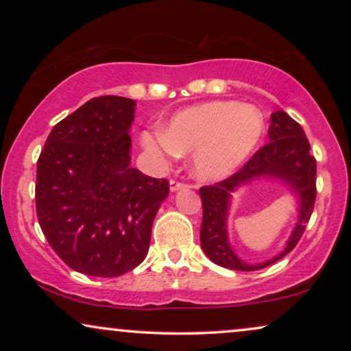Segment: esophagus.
Masks as SVG:
<instances>
[{"label": "esophagus", "mask_w": 351, "mask_h": 351, "mask_svg": "<svg viewBox=\"0 0 351 351\" xmlns=\"http://www.w3.org/2000/svg\"><path fill=\"white\" fill-rule=\"evenodd\" d=\"M189 184H185V182H180L177 179H172L171 180V190L172 191H177V190H182V189H189Z\"/></svg>", "instance_id": "obj_1"}]
</instances>
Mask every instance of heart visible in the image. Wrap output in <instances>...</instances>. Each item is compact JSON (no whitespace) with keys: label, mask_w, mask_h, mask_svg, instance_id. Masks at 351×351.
<instances>
[{"label":"heart","mask_w":351,"mask_h":351,"mask_svg":"<svg viewBox=\"0 0 351 351\" xmlns=\"http://www.w3.org/2000/svg\"><path fill=\"white\" fill-rule=\"evenodd\" d=\"M265 134L261 110L234 100H214L177 112L162 129L143 132L147 150L158 156L191 155L203 180L232 174L256 152Z\"/></svg>","instance_id":"heart-1"}]
</instances>
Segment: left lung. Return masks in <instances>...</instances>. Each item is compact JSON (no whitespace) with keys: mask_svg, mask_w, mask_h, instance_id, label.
<instances>
[{"mask_svg":"<svg viewBox=\"0 0 351 351\" xmlns=\"http://www.w3.org/2000/svg\"><path fill=\"white\" fill-rule=\"evenodd\" d=\"M268 137H270V142L258 148L247 162H244L241 169H238L225 180L199 189L201 203H203V222H201L199 233L201 247L214 263L230 268V270L254 271L280 261L300 241L313 213L316 199V160L311 155L310 142L304 129L295 119L280 110L271 114ZM256 176H278L291 184L301 196V214L300 222L285 251L278 258L261 266H249L239 261L229 247L226 237V210L229 193L237 186Z\"/></svg>","mask_w":351,"mask_h":351,"instance_id":"1","label":"left lung"}]
</instances>
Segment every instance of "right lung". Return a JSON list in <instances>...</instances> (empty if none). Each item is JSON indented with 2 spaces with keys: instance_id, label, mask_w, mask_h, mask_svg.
<instances>
[{
  "instance_id": "right-lung-1",
  "label": "right lung",
  "mask_w": 351,
  "mask_h": 351,
  "mask_svg": "<svg viewBox=\"0 0 351 351\" xmlns=\"http://www.w3.org/2000/svg\"><path fill=\"white\" fill-rule=\"evenodd\" d=\"M136 100L94 97L57 123L38 158L36 215L47 243L73 270L113 278L148 252L169 182L131 167Z\"/></svg>"
}]
</instances>
